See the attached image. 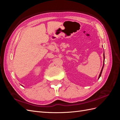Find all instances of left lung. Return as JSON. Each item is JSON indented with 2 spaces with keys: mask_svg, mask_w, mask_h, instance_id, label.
Here are the masks:
<instances>
[{
  "mask_svg": "<svg viewBox=\"0 0 120 120\" xmlns=\"http://www.w3.org/2000/svg\"><path fill=\"white\" fill-rule=\"evenodd\" d=\"M103 56H104V63H103V67H102V68H101V72H100V75H99V78H98V79H99V78H100V77H101V72H102V71H103V68H104V63H105V62H104V61H105V54H104H104H103Z\"/></svg>",
  "mask_w": 120,
  "mask_h": 120,
  "instance_id": "left-lung-1",
  "label": "left lung"
}]
</instances>
